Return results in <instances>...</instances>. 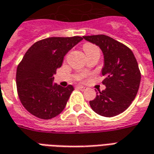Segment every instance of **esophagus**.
<instances>
[{"instance_id": "34e87169", "label": "esophagus", "mask_w": 154, "mask_h": 154, "mask_svg": "<svg viewBox=\"0 0 154 154\" xmlns=\"http://www.w3.org/2000/svg\"><path fill=\"white\" fill-rule=\"evenodd\" d=\"M77 88H79L80 90H85L87 87H84V86H82V85H79V86H77Z\"/></svg>"}]
</instances>
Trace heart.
Here are the masks:
<instances>
[{
  "label": "heart",
  "mask_w": 154,
  "mask_h": 154,
  "mask_svg": "<svg viewBox=\"0 0 154 154\" xmlns=\"http://www.w3.org/2000/svg\"><path fill=\"white\" fill-rule=\"evenodd\" d=\"M83 48H84V51H85L86 53H87V52H89V51H94V50L99 51V49L97 48V46H95V45H93V44H84Z\"/></svg>",
  "instance_id": "obj_1"
}]
</instances>
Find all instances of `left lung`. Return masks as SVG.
<instances>
[{
	"instance_id": "left-lung-1",
	"label": "left lung",
	"mask_w": 154,
	"mask_h": 154,
	"mask_svg": "<svg viewBox=\"0 0 154 154\" xmlns=\"http://www.w3.org/2000/svg\"><path fill=\"white\" fill-rule=\"evenodd\" d=\"M102 51L101 73L106 89L90 100L91 109L100 116L113 117L131 105L139 91L141 74L133 52L125 44L104 35L83 36Z\"/></svg>"
}]
</instances>
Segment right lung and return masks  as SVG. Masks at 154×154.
Here are the masks:
<instances>
[{
    "instance_id": "1",
    "label": "right lung",
    "mask_w": 154,
    "mask_h": 154,
    "mask_svg": "<svg viewBox=\"0 0 154 154\" xmlns=\"http://www.w3.org/2000/svg\"><path fill=\"white\" fill-rule=\"evenodd\" d=\"M82 39L51 37L36 42L25 53L17 67L16 86L20 100L29 113L49 119L63 110L74 88L54 82V75L64 56Z\"/></svg>"
}]
</instances>
